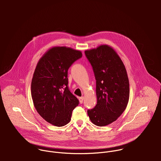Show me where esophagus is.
Instances as JSON below:
<instances>
[{
	"label": "esophagus",
	"instance_id": "34e87169",
	"mask_svg": "<svg viewBox=\"0 0 161 161\" xmlns=\"http://www.w3.org/2000/svg\"><path fill=\"white\" fill-rule=\"evenodd\" d=\"M79 100H80V103L81 104H82L83 102V100H84V97H80L79 98Z\"/></svg>",
	"mask_w": 161,
	"mask_h": 161
}]
</instances>
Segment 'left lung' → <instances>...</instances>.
I'll use <instances>...</instances> for the list:
<instances>
[{
	"instance_id": "8db88e82",
	"label": "left lung",
	"mask_w": 161,
	"mask_h": 161,
	"mask_svg": "<svg viewBox=\"0 0 161 161\" xmlns=\"http://www.w3.org/2000/svg\"><path fill=\"white\" fill-rule=\"evenodd\" d=\"M96 80L97 103L87 111L90 120L106 126L117 120L129 99V82L125 65L117 53L106 44L85 51Z\"/></svg>"
}]
</instances>
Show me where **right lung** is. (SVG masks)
I'll return each instance as SVG.
<instances>
[{
	"label": "right lung",
	"mask_w": 161,
	"mask_h": 161,
	"mask_svg": "<svg viewBox=\"0 0 161 161\" xmlns=\"http://www.w3.org/2000/svg\"><path fill=\"white\" fill-rule=\"evenodd\" d=\"M81 57L79 50L55 47L42 55L36 67L31 83L34 106L43 119L55 126L69 122L79 104L68 88L67 71Z\"/></svg>",
	"instance_id": "obj_1"
}]
</instances>
